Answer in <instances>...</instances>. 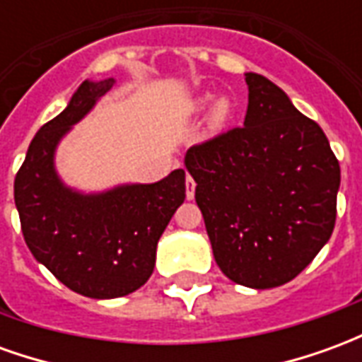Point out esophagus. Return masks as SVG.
I'll return each mask as SVG.
<instances>
[{"instance_id":"1","label":"esophagus","mask_w":362,"mask_h":362,"mask_svg":"<svg viewBox=\"0 0 362 362\" xmlns=\"http://www.w3.org/2000/svg\"><path fill=\"white\" fill-rule=\"evenodd\" d=\"M194 196H196V182L189 174H186V197L194 199Z\"/></svg>"}]
</instances>
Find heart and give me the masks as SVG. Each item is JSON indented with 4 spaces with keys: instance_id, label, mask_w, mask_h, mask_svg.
I'll return each instance as SVG.
<instances>
[{
    "instance_id": "b5f03b06",
    "label": "heart",
    "mask_w": 362,
    "mask_h": 362,
    "mask_svg": "<svg viewBox=\"0 0 362 362\" xmlns=\"http://www.w3.org/2000/svg\"><path fill=\"white\" fill-rule=\"evenodd\" d=\"M204 100H199V104H204ZM228 110H230V106H228L227 100H219V103L213 106V112H211V122L215 124V126H221L225 119H227L228 116Z\"/></svg>"
}]
</instances>
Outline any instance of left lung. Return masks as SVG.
Masks as SVG:
<instances>
[{
    "label": "left lung",
    "mask_w": 362,
    "mask_h": 362,
    "mask_svg": "<svg viewBox=\"0 0 362 362\" xmlns=\"http://www.w3.org/2000/svg\"><path fill=\"white\" fill-rule=\"evenodd\" d=\"M244 126L192 145L213 256L238 285L272 288L295 279L334 233L339 163L326 134L258 74H246Z\"/></svg>",
    "instance_id": "obj_1"
}]
</instances>
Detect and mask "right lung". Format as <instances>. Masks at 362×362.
<instances>
[{
	"label": "right lung",
	"instance_id": "1",
	"mask_svg": "<svg viewBox=\"0 0 362 362\" xmlns=\"http://www.w3.org/2000/svg\"><path fill=\"white\" fill-rule=\"evenodd\" d=\"M114 79L83 81L67 108L44 124L15 176V205L28 250L67 288L90 298H116L147 283L157 243L186 197L178 168L155 184L119 186L98 196L66 188L54 170V149Z\"/></svg>",
	"mask_w": 362,
	"mask_h": 362
}]
</instances>
